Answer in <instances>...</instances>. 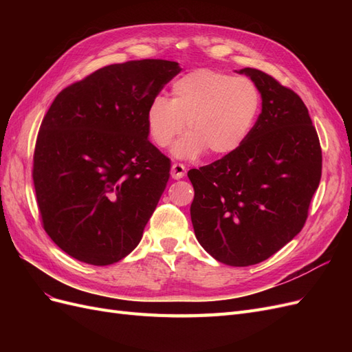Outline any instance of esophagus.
I'll return each mask as SVG.
<instances>
[{"instance_id":"esophagus-1","label":"esophagus","mask_w":352,"mask_h":352,"mask_svg":"<svg viewBox=\"0 0 352 352\" xmlns=\"http://www.w3.org/2000/svg\"><path fill=\"white\" fill-rule=\"evenodd\" d=\"M172 177L173 179H182L184 176H185V173H186V167L184 166V164H179V163H175L173 166H172Z\"/></svg>"}]
</instances>
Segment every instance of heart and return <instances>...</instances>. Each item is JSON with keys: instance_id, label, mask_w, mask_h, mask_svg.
Returning a JSON list of instances; mask_svg holds the SVG:
<instances>
[{"instance_id": "b5f03b06", "label": "heart", "mask_w": 352, "mask_h": 352, "mask_svg": "<svg viewBox=\"0 0 352 352\" xmlns=\"http://www.w3.org/2000/svg\"><path fill=\"white\" fill-rule=\"evenodd\" d=\"M261 110V92L248 78L198 69L172 85V97H155L146 109L151 141L166 148L184 131L173 146L177 158H195L208 151L225 157L247 141Z\"/></svg>"}]
</instances>
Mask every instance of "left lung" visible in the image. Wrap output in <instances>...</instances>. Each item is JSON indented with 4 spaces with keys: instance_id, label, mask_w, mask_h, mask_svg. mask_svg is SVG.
Listing matches in <instances>:
<instances>
[{
    "instance_id": "obj_1",
    "label": "left lung",
    "mask_w": 352,
    "mask_h": 352,
    "mask_svg": "<svg viewBox=\"0 0 352 352\" xmlns=\"http://www.w3.org/2000/svg\"><path fill=\"white\" fill-rule=\"evenodd\" d=\"M261 114L239 150L188 177L190 220L212 258L245 267L267 260L301 232L322 177V148L302 100L261 70L245 67Z\"/></svg>"
}]
</instances>
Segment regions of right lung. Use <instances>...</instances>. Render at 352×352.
Listing matches in <instances>:
<instances>
[{
    "mask_svg": "<svg viewBox=\"0 0 352 352\" xmlns=\"http://www.w3.org/2000/svg\"><path fill=\"white\" fill-rule=\"evenodd\" d=\"M180 70L167 60L105 66L52 101L32 176L44 229L70 257L109 265L141 242L170 176L146 109Z\"/></svg>",
    "mask_w": 352,
    "mask_h": 352,
    "instance_id": "right-lung-1",
    "label": "right lung"
}]
</instances>
